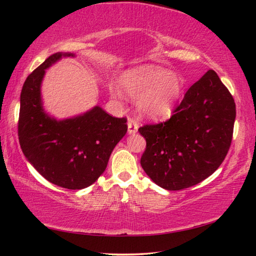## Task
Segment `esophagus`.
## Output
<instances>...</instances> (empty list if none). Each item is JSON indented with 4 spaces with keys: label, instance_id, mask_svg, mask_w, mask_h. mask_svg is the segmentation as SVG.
<instances>
[{
    "label": "esophagus",
    "instance_id": "1",
    "mask_svg": "<svg viewBox=\"0 0 256 256\" xmlns=\"http://www.w3.org/2000/svg\"><path fill=\"white\" fill-rule=\"evenodd\" d=\"M138 123L134 120L133 118H128V134H134L138 132Z\"/></svg>",
    "mask_w": 256,
    "mask_h": 256
}]
</instances>
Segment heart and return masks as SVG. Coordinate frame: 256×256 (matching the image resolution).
<instances>
[{
	"label": "heart",
	"instance_id": "heart-1",
	"mask_svg": "<svg viewBox=\"0 0 256 256\" xmlns=\"http://www.w3.org/2000/svg\"><path fill=\"white\" fill-rule=\"evenodd\" d=\"M118 84L128 96L138 97V114L151 120L170 118L183 90V80L178 76L154 64L128 68L120 74ZM112 92L120 96L118 88H112Z\"/></svg>",
	"mask_w": 256,
	"mask_h": 256
}]
</instances>
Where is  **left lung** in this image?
Instances as JSON below:
<instances>
[{
    "label": "left lung",
    "instance_id": "obj_1",
    "mask_svg": "<svg viewBox=\"0 0 256 256\" xmlns=\"http://www.w3.org/2000/svg\"><path fill=\"white\" fill-rule=\"evenodd\" d=\"M236 106L214 70L186 92L164 123L144 125L141 166L160 188L178 190L196 185L218 170L232 144Z\"/></svg>",
    "mask_w": 256,
    "mask_h": 256
}]
</instances>
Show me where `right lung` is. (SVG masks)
Returning <instances> with one entry per match:
<instances>
[{"mask_svg": "<svg viewBox=\"0 0 256 256\" xmlns=\"http://www.w3.org/2000/svg\"><path fill=\"white\" fill-rule=\"evenodd\" d=\"M73 53L50 55L24 81L20 94L18 134L24 157L54 185L68 190L88 188L105 172L116 144L126 134V120L108 115L100 106L58 120L42 106L46 70Z\"/></svg>", "mask_w": 256, "mask_h": 256, "instance_id": "obj_1", "label": "right lung"}]
</instances>
